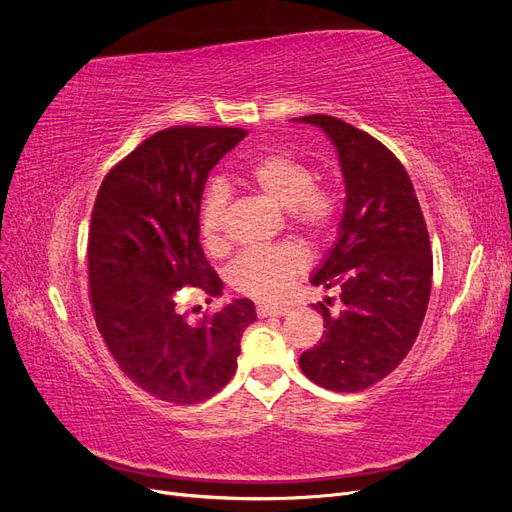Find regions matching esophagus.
Listing matches in <instances>:
<instances>
[{"mask_svg":"<svg viewBox=\"0 0 512 512\" xmlns=\"http://www.w3.org/2000/svg\"><path fill=\"white\" fill-rule=\"evenodd\" d=\"M258 318H269V316H284L288 314L286 305H269V303H258L256 305Z\"/></svg>","mask_w":512,"mask_h":512,"instance_id":"34e87169","label":"esophagus"}]
</instances>
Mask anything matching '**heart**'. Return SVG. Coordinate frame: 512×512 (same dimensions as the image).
I'll list each match as a JSON object with an SVG mask.
<instances>
[{"label": "heart", "mask_w": 512, "mask_h": 512, "mask_svg": "<svg viewBox=\"0 0 512 512\" xmlns=\"http://www.w3.org/2000/svg\"><path fill=\"white\" fill-rule=\"evenodd\" d=\"M314 177L312 166L290 151H273L243 170V181L250 188L286 209L290 228L309 239H320L335 222L337 198L329 185L316 183ZM226 209L228 190L222 183L211 185L198 211V235L211 254H222L228 245L224 232ZM305 267L303 250L292 243H282L243 252L230 269V282L247 297L275 301Z\"/></svg>", "instance_id": "1"}]
</instances>
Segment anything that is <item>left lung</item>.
<instances>
[{
  "instance_id": "obj_1",
  "label": "left lung",
  "mask_w": 512,
  "mask_h": 512,
  "mask_svg": "<svg viewBox=\"0 0 512 512\" xmlns=\"http://www.w3.org/2000/svg\"><path fill=\"white\" fill-rule=\"evenodd\" d=\"M331 136L346 181L339 239L312 277L339 288L318 303L324 331L301 354L303 374L335 393H359L391 374L414 346L427 312L433 256L404 164L378 138L331 115H305ZM297 119V121H299Z\"/></svg>"
}]
</instances>
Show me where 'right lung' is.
Listing matches in <instances>:
<instances>
[{"mask_svg": "<svg viewBox=\"0 0 512 512\" xmlns=\"http://www.w3.org/2000/svg\"><path fill=\"white\" fill-rule=\"evenodd\" d=\"M241 128L173 126L145 138L104 177L91 211L87 267L98 331L119 369L168 404H198L230 382L250 299L190 320L181 288L222 292L198 241L211 168L245 138Z\"/></svg>", "mask_w": 512, "mask_h": 512, "instance_id": "obj_1", "label": "right lung"}]
</instances>
